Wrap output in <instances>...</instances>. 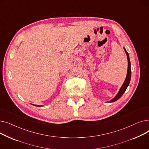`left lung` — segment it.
<instances>
[{
	"label": "left lung",
	"mask_w": 149,
	"mask_h": 149,
	"mask_svg": "<svg viewBox=\"0 0 149 149\" xmlns=\"http://www.w3.org/2000/svg\"><path fill=\"white\" fill-rule=\"evenodd\" d=\"M124 49L125 51V52H126V55H127V61H128V68H127V75H126V80H125L124 83L123 84L122 86L121 87L119 92L117 93L116 95L109 102L112 103V102H114V101L118 100L123 95V93L126 91L127 88L128 87V86L130 83V79H131V67H130V58H129V54L127 52V51L125 49V48H124Z\"/></svg>",
	"instance_id": "1"
}]
</instances>
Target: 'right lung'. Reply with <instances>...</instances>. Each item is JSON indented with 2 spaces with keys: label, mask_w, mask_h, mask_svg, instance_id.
<instances>
[{
  "label": "right lung",
  "mask_w": 149,
  "mask_h": 149,
  "mask_svg": "<svg viewBox=\"0 0 149 149\" xmlns=\"http://www.w3.org/2000/svg\"><path fill=\"white\" fill-rule=\"evenodd\" d=\"M33 105H34V106H37V107H40V106H40V105H36V104H33Z\"/></svg>",
  "instance_id": "obj_1"
}]
</instances>
